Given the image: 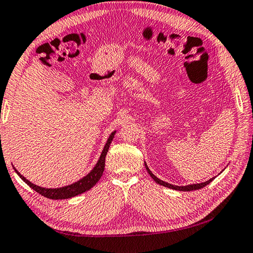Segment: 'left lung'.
<instances>
[{"instance_id": "obj_1", "label": "left lung", "mask_w": 253, "mask_h": 253, "mask_svg": "<svg viewBox=\"0 0 253 253\" xmlns=\"http://www.w3.org/2000/svg\"><path fill=\"white\" fill-rule=\"evenodd\" d=\"M145 168H147L148 170V173L151 175V178L156 181V182L158 184H161L163 185V187H167V188H170V189H173V190H179V191H193V190H199V189H202L203 187H206V185L209 184L212 180H213L214 178H212L210 180L206 181V182H202V183H197V184H190V185H184V187H178V185H173V184H170V183H167L165 182V181H162L160 179H158L156 175H154L151 171L149 170L148 166L145 165Z\"/></svg>"}]
</instances>
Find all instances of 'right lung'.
I'll use <instances>...</instances> for the list:
<instances>
[{"instance_id":"obj_1","label":"right lung","mask_w":253,"mask_h":253,"mask_svg":"<svg viewBox=\"0 0 253 253\" xmlns=\"http://www.w3.org/2000/svg\"><path fill=\"white\" fill-rule=\"evenodd\" d=\"M115 131L111 133L109 136L108 141H106V144L104 145L103 151L101 153V157L97 161L96 166L93 168V170L88 173L87 175L84 176L81 180H79L78 182L72 183L70 185H66V187L63 188H57V189H46V188H41L37 184H33L32 182H30L29 180H26L23 175H22L19 171L15 170V172L19 174L20 178L24 181L25 183H28L30 185V188H32L35 190L38 193L41 194V196L45 197L47 199H52V200H61V199H69L78 196V194H81L83 192L90 190L93 185H95L97 181L101 179L102 174H103L104 171V166H105V156L109 151V147L112 140L114 138Z\"/></svg>"}]
</instances>
